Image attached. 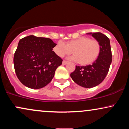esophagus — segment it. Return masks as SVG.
<instances>
[{"instance_id": "34e87169", "label": "esophagus", "mask_w": 129, "mask_h": 129, "mask_svg": "<svg viewBox=\"0 0 129 129\" xmlns=\"http://www.w3.org/2000/svg\"><path fill=\"white\" fill-rule=\"evenodd\" d=\"M68 63V62L67 61V60H63V61H62V64L63 65H66V64H67V63Z\"/></svg>"}]
</instances>
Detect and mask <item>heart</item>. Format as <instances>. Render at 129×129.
Listing matches in <instances>:
<instances>
[{
    "mask_svg": "<svg viewBox=\"0 0 129 129\" xmlns=\"http://www.w3.org/2000/svg\"><path fill=\"white\" fill-rule=\"evenodd\" d=\"M54 51L59 56L73 53L72 59L82 66H87L94 62L98 58L101 51V46L96 39L89 37H80L67 42L66 44L59 41L54 47Z\"/></svg>",
    "mask_w": 129,
    "mask_h": 129,
    "instance_id": "obj_1",
    "label": "heart"
}]
</instances>
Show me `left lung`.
I'll return each instance as SVG.
<instances>
[{
    "label": "left lung",
    "mask_w": 129,
    "mask_h": 129,
    "mask_svg": "<svg viewBox=\"0 0 129 129\" xmlns=\"http://www.w3.org/2000/svg\"><path fill=\"white\" fill-rule=\"evenodd\" d=\"M91 36L99 41L101 46L100 55L91 65L76 66L70 74L77 84L85 88L94 87L101 83L107 76L112 60L110 40L101 33H93Z\"/></svg>",
    "instance_id": "8db88e82"
}]
</instances>
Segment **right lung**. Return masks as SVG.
<instances>
[{
    "instance_id": "obj_1",
    "label": "right lung",
    "mask_w": 129,
    "mask_h": 129,
    "mask_svg": "<svg viewBox=\"0 0 129 129\" xmlns=\"http://www.w3.org/2000/svg\"><path fill=\"white\" fill-rule=\"evenodd\" d=\"M56 45L49 38L34 35L19 41L13 62L16 76L23 85L38 89L51 82L62 62L53 51Z\"/></svg>"
}]
</instances>
